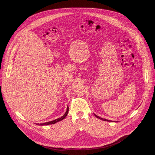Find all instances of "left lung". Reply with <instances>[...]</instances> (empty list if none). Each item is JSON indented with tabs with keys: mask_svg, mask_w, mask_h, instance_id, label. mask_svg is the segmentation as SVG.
<instances>
[{
	"mask_svg": "<svg viewBox=\"0 0 155 155\" xmlns=\"http://www.w3.org/2000/svg\"><path fill=\"white\" fill-rule=\"evenodd\" d=\"M94 115H95V117H96V118H99V119H101V120H103V121H110V122H112V121H111V120H106V119H104V118H101V117H98L97 115H95V114H94Z\"/></svg>",
	"mask_w": 155,
	"mask_h": 155,
	"instance_id": "left-lung-1",
	"label": "left lung"
}]
</instances>
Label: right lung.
<instances>
[{"label":"right lung","mask_w":155,"mask_h":155,"mask_svg":"<svg viewBox=\"0 0 155 155\" xmlns=\"http://www.w3.org/2000/svg\"><path fill=\"white\" fill-rule=\"evenodd\" d=\"M68 112H69V107L68 106L67 111L65 112V113L64 114V115L62 117H61V118H58V119H56V120H53V121H49V122L44 123H40V124H38H38H37V125H40V126H45V125H48V124H54V123H57V122H58V121H60L62 120L63 119H64V118L66 117V116L68 115Z\"/></svg>","instance_id":"right-lung-1"}]
</instances>
